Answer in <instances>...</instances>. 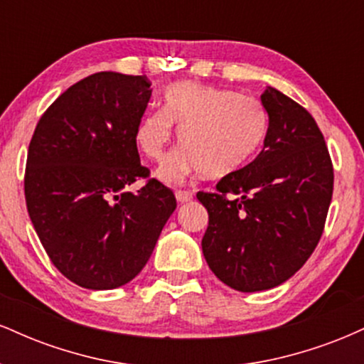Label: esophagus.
I'll return each instance as SVG.
<instances>
[{"instance_id":"obj_1","label":"esophagus","mask_w":364,"mask_h":364,"mask_svg":"<svg viewBox=\"0 0 364 364\" xmlns=\"http://www.w3.org/2000/svg\"><path fill=\"white\" fill-rule=\"evenodd\" d=\"M176 198L179 203H186L193 200V193L191 191H185V190H176Z\"/></svg>"}]
</instances>
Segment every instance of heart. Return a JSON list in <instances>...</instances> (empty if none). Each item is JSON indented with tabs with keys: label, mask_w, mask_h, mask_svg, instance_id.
<instances>
[{
	"label": "heart",
	"mask_w": 364,
	"mask_h": 364,
	"mask_svg": "<svg viewBox=\"0 0 364 364\" xmlns=\"http://www.w3.org/2000/svg\"><path fill=\"white\" fill-rule=\"evenodd\" d=\"M185 145L157 171L162 181H179L191 173L224 178L248 164L262 147L269 116L258 99L225 87L181 82L166 92V111H150L135 129L136 147L161 161L176 136Z\"/></svg>",
	"instance_id": "heart-1"
}]
</instances>
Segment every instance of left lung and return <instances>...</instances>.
Here are the masks:
<instances>
[{
	"instance_id": "obj_1",
	"label": "left lung",
	"mask_w": 364,
	"mask_h": 364,
	"mask_svg": "<svg viewBox=\"0 0 364 364\" xmlns=\"http://www.w3.org/2000/svg\"><path fill=\"white\" fill-rule=\"evenodd\" d=\"M262 104L269 129L262 152L215 191H198L208 212L203 257L241 292L286 282L318 245L333 191V166L313 116L274 87Z\"/></svg>"
}]
</instances>
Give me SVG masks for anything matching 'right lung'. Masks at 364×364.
<instances>
[{
  "instance_id": "1",
  "label": "right lung",
  "mask_w": 364,
  "mask_h": 364,
  "mask_svg": "<svg viewBox=\"0 0 364 364\" xmlns=\"http://www.w3.org/2000/svg\"><path fill=\"white\" fill-rule=\"evenodd\" d=\"M150 85L145 75H90L46 109L28 145V215L54 267L85 289H114L136 277L176 208V196L149 178L136 149ZM139 178L146 185L128 192Z\"/></svg>"
}]
</instances>
